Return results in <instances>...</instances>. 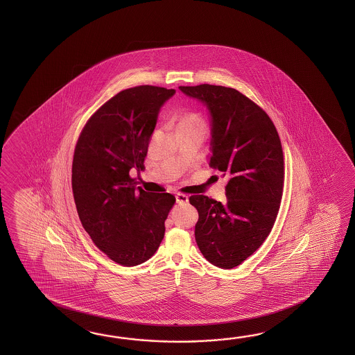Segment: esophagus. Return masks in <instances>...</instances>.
Here are the masks:
<instances>
[{"mask_svg":"<svg viewBox=\"0 0 355 355\" xmlns=\"http://www.w3.org/2000/svg\"><path fill=\"white\" fill-rule=\"evenodd\" d=\"M176 203L184 205L189 203V196L185 194H176Z\"/></svg>","mask_w":355,"mask_h":355,"instance_id":"obj_1","label":"esophagus"}]
</instances>
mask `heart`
I'll list each match as a JSON object with an SVG mask.
<instances>
[{"instance_id":"b5f03b06","label":"heart","mask_w":355,"mask_h":355,"mask_svg":"<svg viewBox=\"0 0 355 355\" xmlns=\"http://www.w3.org/2000/svg\"><path fill=\"white\" fill-rule=\"evenodd\" d=\"M196 127H204L203 121L196 114H184V115H181L180 119L178 121V130L196 128Z\"/></svg>"}]
</instances>
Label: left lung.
<instances>
[{"mask_svg":"<svg viewBox=\"0 0 355 355\" xmlns=\"http://www.w3.org/2000/svg\"><path fill=\"white\" fill-rule=\"evenodd\" d=\"M179 89L207 107L209 165L228 178L226 203L189 198L199 213L196 241L211 264L232 269L263 245L279 211L284 182L279 136L268 114L234 89L208 83Z\"/></svg>","mask_w":355,"mask_h":355,"instance_id":"left-lung-1","label":"left lung"}]
</instances>
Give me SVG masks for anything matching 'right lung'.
Instances as JSON below:
<instances>
[{
    "label": "right lung",
    "instance_id": "1",
    "mask_svg": "<svg viewBox=\"0 0 355 355\" xmlns=\"http://www.w3.org/2000/svg\"><path fill=\"white\" fill-rule=\"evenodd\" d=\"M176 91L137 86L116 94L91 116L76 144L72 190L91 240L113 261L142 264L156 252L175 203L168 193L137 187L159 110Z\"/></svg>",
    "mask_w": 355,
    "mask_h": 355
}]
</instances>
